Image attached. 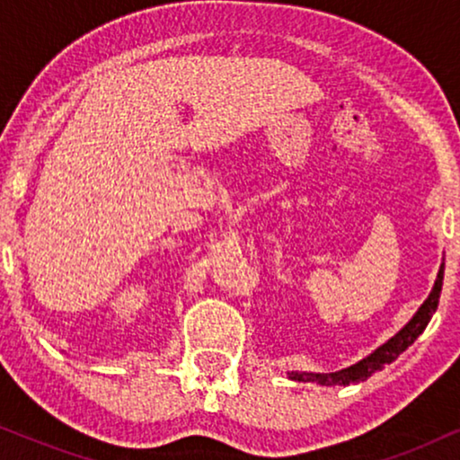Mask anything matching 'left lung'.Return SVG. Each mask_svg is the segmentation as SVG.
I'll use <instances>...</instances> for the list:
<instances>
[{"label": "left lung", "mask_w": 460, "mask_h": 460, "mask_svg": "<svg viewBox=\"0 0 460 460\" xmlns=\"http://www.w3.org/2000/svg\"><path fill=\"white\" fill-rule=\"evenodd\" d=\"M442 282H444V263L439 268L436 285H433L429 297L423 301V305L419 307V312L414 314L404 329L389 339L387 343H383L381 348H376L373 354L364 358L354 367H348L337 373H288V379L301 381V383H320V385H349V383H360L367 381L368 376H373L376 370H381L385 364H392L402 351L408 349V345L417 341V337L425 331V326L429 324V320L438 310L439 304V293H442Z\"/></svg>", "instance_id": "left-lung-1"}]
</instances>
